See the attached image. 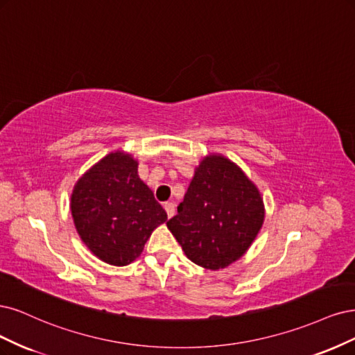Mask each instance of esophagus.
<instances>
[{
    "label": "esophagus",
    "instance_id": "1",
    "mask_svg": "<svg viewBox=\"0 0 355 355\" xmlns=\"http://www.w3.org/2000/svg\"><path fill=\"white\" fill-rule=\"evenodd\" d=\"M164 208H165V211H166V214H168L169 218L175 214V205H174L173 202H166V203L164 205Z\"/></svg>",
    "mask_w": 355,
    "mask_h": 355
}]
</instances>
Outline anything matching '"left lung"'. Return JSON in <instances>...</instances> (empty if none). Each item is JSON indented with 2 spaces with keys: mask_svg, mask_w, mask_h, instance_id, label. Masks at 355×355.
Listing matches in <instances>:
<instances>
[{
  "mask_svg": "<svg viewBox=\"0 0 355 355\" xmlns=\"http://www.w3.org/2000/svg\"><path fill=\"white\" fill-rule=\"evenodd\" d=\"M166 225L186 257L220 270L242 257L264 223L258 189L224 156L205 157Z\"/></svg>",
  "mask_w": 355,
  "mask_h": 355,
  "instance_id": "obj_1",
  "label": "left lung"
}]
</instances>
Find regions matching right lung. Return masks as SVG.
<instances>
[{
	"label": "right lung",
	"mask_w": 355,
	"mask_h": 355,
	"mask_svg": "<svg viewBox=\"0 0 355 355\" xmlns=\"http://www.w3.org/2000/svg\"><path fill=\"white\" fill-rule=\"evenodd\" d=\"M137 161L110 153L78 180L71 211L87 248L110 266H128L143 252L165 209L137 174Z\"/></svg>",
	"instance_id": "right-lung-1"
}]
</instances>
